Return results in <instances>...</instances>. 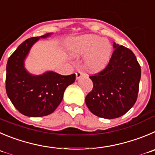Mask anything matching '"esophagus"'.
<instances>
[{"label": "esophagus", "instance_id": "esophagus-1", "mask_svg": "<svg viewBox=\"0 0 155 155\" xmlns=\"http://www.w3.org/2000/svg\"><path fill=\"white\" fill-rule=\"evenodd\" d=\"M76 79H80V78L82 77V71L78 70L77 72H76Z\"/></svg>", "mask_w": 155, "mask_h": 155}]
</instances>
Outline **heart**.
<instances>
[{
    "label": "heart",
    "instance_id": "heart-1",
    "mask_svg": "<svg viewBox=\"0 0 155 155\" xmlns=\"http://www.w3.org/2000/svg\"><path fill=\"white\" fill-rule=\"evenodd\" d=\"M69 49L73 56L86 54L84 65L92 73L105 69L111 59L112 47L109 41L95 35H84L71 40Z\"/></svg>",
    "mask_w": 155,
    "mask_h": 155
}]
</instances>
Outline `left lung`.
<instances>
[{
  "mask_svg": "<svg viewBox=\"0 0 155 155\" xmlns=\"http://www.w3.org/2000/svg\"><path fill=\"white\" fill-rule=\"evenodd\" d=\"M115 49L108 66L89 76L92 90L86 95V104L100 118H116L129 111L137 100L141 79V66L133 52L113 43Z\"/></svg>",
  "mask_w": 155,
  "mask_h": 155,
  "instance_id": "obj_1",
  "label": "left lung"
}]
</instances>
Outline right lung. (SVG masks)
I'll return each mask as SVG.
<instances>
[{"label":"right lung","mask_w":155,"mask_h":155,"mask_svg":"<svg viewBox=\"0 0 155 155\" xmlns=\"http://www.w3.org/2000/svg\"><path fill=\"white\" fill-rule=\"evenodd\" d=\"M50 35L52 33L27 39L8 60L7 94L14 106L26 116L42 117L53 113L63 100L65 89L76 79V74L62 76L53 71L35 76L24 67V60L32 46L40 38Z\"/></svg>","instance_id":"1"}]
</instances>
